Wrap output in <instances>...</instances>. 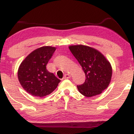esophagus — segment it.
I'll list each match as a JSON object with an SVG mask.
<instances>
[{
	"mask_svg": "<svg viewBox=\"0 0 134 134\" xmlns=\"http://www.w3.org/2000/svg\"><path fill=\"white\" fill-rule=\"evenodd\" d=\"M70 77H71V76H70L69 74H65V75H64V79H69V78H70Z\"/></svg>",
	"mask_w": 134,
	"mask_h": 134,
	"instance_id": "1",
	"label": "esophagus"
}]
</instances>
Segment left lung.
<instances>
[{
	"label": "left lung",
	"instance_id": "8db88e82",
	"mask_svg": "<svg viewBox=\"0 0 134 134\" xmlns=\"http://www.w3.org/2000/svg\"><path fill=\"white\" fill-rule=\"evenodd\" d=\"M69 50L81 65L86 75L85 82L77 86L84 96L100 94L108 87L112 76V67L107 58L96 48L82 44L70 45Z\"/></svg>",
	"mask_w": 134,
	"mask_h": 134
}]
</instances>
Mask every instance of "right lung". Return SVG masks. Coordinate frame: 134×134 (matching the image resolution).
Here are the masks:
<instances>
[{"instance_id": "obj_1", "label": "right lung", "mask_w": 134, "mask_h": 134, "mask_svg": "<svg viewBox=\"0 0 134 134\" xmlns=\"http://www.w3.org/2000/svg\"><path fill=\"white\" fill-rule=\"evenodd\" d=\"M56 48L44 46L30 53L23 60L18 70L21 86L27 93L36 97L50 94L57 88L60 80L46 68Z\"/></svg>"}]
</instances>
